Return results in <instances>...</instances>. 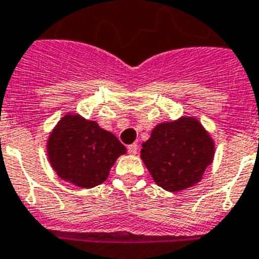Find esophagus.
Wrapping results in <instances>:
<instances>
[{"mask_svg": "<svg viewBox=\"0 0 259 259\" xmlns=\"http://www.w3.org/2000/svg\"><path fill=\"white\" fill-rule=\"evenodd\" d=\"M127 151L130 155H136L138 152V145L137 143H133V145L127 146Z\"/></svg>", "mask_w": 259, "mask_h": 259, "instance_id": "1", "label": "esophagus"}]
</instances>
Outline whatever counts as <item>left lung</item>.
Instances as JSON below:
<instances>
[{
	"label": "left lung",
	"mask_w": 259,
	"mask_h": 259,
	"mask_svg": "<svg viewBox=\"0 0 259 259\" xmlns=\"http://www.w3.org/2000/svg\"><path fill=\"white\" fill-rule=\"evenodd\" d=\"M215 142L195 117L157 123L142 143L141 159L157 186L170 193L192 188L212 163Z\"/></svg>",
	"instance_id": "8db88e82"
}]
</instances>
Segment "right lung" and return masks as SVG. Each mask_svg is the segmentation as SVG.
I'll return each instance as SVG.
<instances>
[{
	"instance_id": "right-lung-1",
	"label": "right lung",
	"mask_w": 259,
	"mask_h": 259,
	"mask_svg": "<svg viewBox=\"0 0 259 259\" xmlns=\"http://www.w3.org/2000/svg\"><path fill=\"white\" fill-rule=\"evenodd\" d=\"M47 154L60 179L78 188L91 189L104 183L126 148L96 121L69 112L49 133Z\"/></svg>"
}]
</instances>
